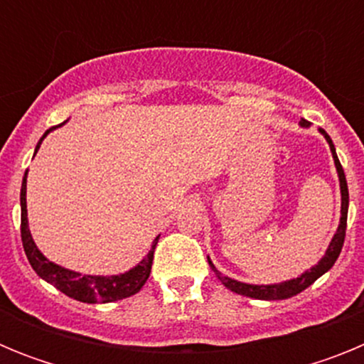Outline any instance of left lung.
<instances>
[{
	"mask_svg": "<svg viewBox=\"0 0 364 364\" xmlns=\"http://www.w3.org/2000/svg\"><path fill=\"white\" fill-rule=\"evenodd\" d=\"M301 125L306 127L308 122L306 120H301ZM321 134L326 138L328 146H330V151H332V156H333V162H336L337 167V175H339V184H341V224L337 228V233L333 235L332 242L328 246L326 253H324L323 259L317 262L311 269L304 272L301 277L297 279H291V281H286L281 282V284H246V282H239L235 281V279L230 277H224L220 272L213 266V262L210 260L208 257V262H210L211 269L215 272V275L218 277V281L222 284L226 286L228 290L235 291V294L244 295V297H252V299H260V301H281V299H290L294 295L301 294L302 290H306L308 286L314 284L317 279L326 273L328 269L332 268L336 264L337 257H339L341 250H343V244H345V235H346V218H348V186H346V176L345 171H343V166H341L339 159H337V153H336V147H333L332 138L328 136V133L324 129H319Z\"/></svg>",
	"mask_w": 364,
	"mask_h": 364,
	"instance_id": "1",
	"label": "left lung"
}]
</instances>
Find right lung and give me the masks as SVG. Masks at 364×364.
<instances>
[{"mask_svg": "<svg viewBox=\"0 0 364 364\" xmlns=\"http://www.w3.org/2000/svg\"><path fill=\"white\" fill-rule=\"evenodd\" d=\"M56 127L45 131L43 136L40 138V142L36 146V153L40 149L43 138ZM19 202H21V242H23L25 255H27L28 262H31L32 269L40 275L43 281L50 282L56 286L58 290L65 294L67 297L76 299L80 302H112L120 301V299L131 297V295L138 294L142 290V286L149 279L151 264H153L154 247L159 242V237L154 239L151 252L147 253L146 259L140 260V264L134 266L129 272L122 273V275H111V277H102V275H82V273L70 272V269L62 268V266L54 264L49 259H45L41 252L36 247L34 240H32L31 230H28L27 222V173L21 182V195H19Z\"/></svg>", "mask_w": 364, "mask_h": 364, "instance_id": "1", "label": "right lung"}]
</instances>
